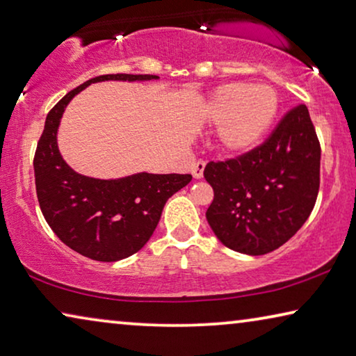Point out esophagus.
<instances>
[{
  "label": "esophagus",
  "instance_id": "obj_1",
  "mask_svg": "<svg viewBox=\"0 0 356 356\" xmlns=\"http://www.w3.org/2000/svg\"><path fill=\"white\" fill-rule=\"evenodd\" d=\"M204 166H206V163H204V161H196V163L193 164V168H192V174H193V177H195V179H201V177H203Z\"/></svg>",
  "mask_w": 356,
  "mask_h": 356
}]
</instances>
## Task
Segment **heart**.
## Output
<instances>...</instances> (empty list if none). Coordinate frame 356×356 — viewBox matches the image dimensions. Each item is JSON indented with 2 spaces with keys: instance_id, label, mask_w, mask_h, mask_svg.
Returning <instances> with one entry per match:
<instances>
[{
  "instance_id": "b5f03b06",
  "label": "heart",
  "mask_w": 356,
  "mask_h": 356,
  "mask_svg": "<svg viewBox=\"0 0 356 356\" xmlns=\"http://www.w3.org/2000/svg\"><path fill=\"white\" fill-rule=\"evenodd\" d=\"M278 107L273 88L227 83L211 94L204 118L212 126H220L217 132L220 150L229 156H241L264 140Z\"/></svg>"
}]
</instances>
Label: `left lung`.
<instances>
[{"label": "left lung", "mask_w": 356, "mask_h": 356, "mask_svg": "<svg viewBox=\"0 0 356 356\" xmlns=\"http://www.w3.org/2000/svg\"><path fill=\"white\" fill-rule=\"evenodd\" d=\"M321 148L309 108H293L261 147L204 179L214 190L206 219L222 245L248 256L283 246L305 224L320 188Z\"/></svg>", "instance_id": "obj_1"}]
</instances>
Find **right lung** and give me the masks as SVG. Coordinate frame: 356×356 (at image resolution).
I'll use <instances>...</instances> for the list:
<instances>
[{
  "label": "right lung",
  "instance_id": "1",
  "mask_svg": "<svg viewBox=\"0 0 356 356\" xmlns=\"http://www.w3.org/2000/svg\"><path fill=\"white\" fill-rule=\"evenodd\" d=\"M156 75H102L88 79L56 104L46 116L35 153V184L42 216L68 248L100 262H116L145 246L160 222L166 201L184 188L190 174L137 172L120 179H95L76 172L63 160L57 131L70 100L100 81H150Z\"/></svg>",
  "mask_w": 356,
  "mask_h": 356
}]
</instances>
